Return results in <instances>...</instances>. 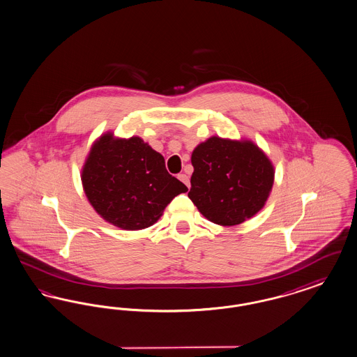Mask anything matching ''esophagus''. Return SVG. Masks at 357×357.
<instances>
[{
	"instance_id": "1",
	"label": "esophagus",
	"mask_w": 357,
	"mask_h": 357,
	"mask_svg": "<svg viewBox=\"0 0 357 357\" xmlns=\"http://www.w3.org/2000/svg\"><path fill=\"white\" fill-rule=\"evenodd\" d=\"M178 179L181 181V182H183L188 188H190V178H188V175H185V174H179L178 175Z\"/></svg>"
}]
</instances>
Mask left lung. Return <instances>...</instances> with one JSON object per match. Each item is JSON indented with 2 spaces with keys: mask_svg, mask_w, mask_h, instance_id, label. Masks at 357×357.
Segmentation results:
<instances>
[{
  "mask_svg": "<svg viewBox=\"0 0 357 357\" xmlns=\"http://www.w3.org/2000/svg\"><path fill=\"white\" fill-rule=\"evenodd\" d=\"M188 198L208 220L241 225L263 208L273 185L267 155L250 141L213 137L192 151Z\"/></svg>",
  "mask_w": 357,
  "mask_h": 357,
  "instance_id": "1",
  "label": "left lung"
}]
</instances>
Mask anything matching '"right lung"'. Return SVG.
Instances as JSON below:
<instances>
[{"label": "right lung", "mask_w": 357, "mask_h": 357, "mask_svg": "<svg viewBox=\"0 0 357 357\" xmlns=\"http://www.w3.org/2000/svg\"><path fill=\"white\" fill-rule=\"evenodd\" d=\"M86 197L116 227L146 229L185 187L166 170L165 158L141 138L115 139L105 134L94 143L82 170Z\"/></svg>", "instance_id": "right-lung-1"}]
</instances>
